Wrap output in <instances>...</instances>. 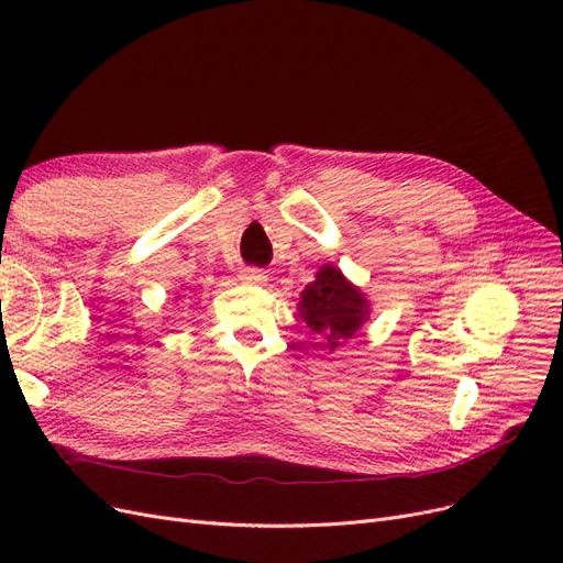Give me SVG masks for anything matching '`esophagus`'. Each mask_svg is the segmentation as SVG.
Wrapping results in <instances>:
<instances>
[{
  "label": "esophagus",
  "mask_w": 563,
  "mask_h": 563,
  "mask_svg": "<svg viewBox=\"0 0 563 563\" xmlns=\"http://www.w3.org/2000/svg\"><path fill=\"white\" fill-rule=\"evenodd\" d=\"M240 279L246 282V284H263V282H267V275L258 267H242Z\"/></svg>",
  "instance_id": "obj_1"
}]
</instances>
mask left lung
<instances>
[{
	"instance_id": "8db88e82",
	"label": "left lung",
	"mask_w": 563,
	"mask_h": 563,
	"mask_svg": "<svg viewBox=\"0 0 563 563\" xmlns=\"http://www.w3.org/2000/svg\"><path fill=\"white\" fill-rule=\"evenodd\" d=\"M298 317L308 323L319 345L333 352L368 321L371 305L360 288L343 277V272L333 265H321L317 279L300 294Z\"/></svg>"
}]
</instances>
